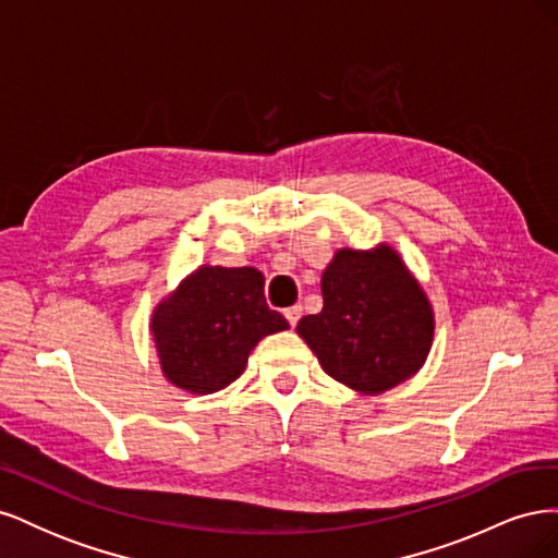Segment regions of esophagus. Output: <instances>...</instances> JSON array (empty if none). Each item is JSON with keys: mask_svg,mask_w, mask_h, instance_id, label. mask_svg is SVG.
Masks as SVG:
<instances>
[{"mask_svg": "<svg viewBox=\"0 0 558 558\" xmlns=\"http://www.w3.org/2000/svg\"><path fill=\"white\" fill-rule=\"evenodd\" d=\"M283 316H286V320H289V324L295 328L300 316H302V307H300V305H293V307H289V310L283 312Z\"/></svg>", "mask_w": 558, "mask_h": 558, "instance_id": "esophagus-1", "label": "esophagus"}]
</instances>
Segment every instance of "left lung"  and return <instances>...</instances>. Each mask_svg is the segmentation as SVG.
<instances>
[{
  "label": "left lung",
  "mask_w": 558,
  "mask_h": 558,
  "mask_svg": "<svg viewBox=\"0 0 558 558\" xmlns=\"http://www.w3.org/2000/svg\"><path fill=\"white\" fill-rule=\"evenodd\" d=\"M320 293L324 310L302 316L295 330L332 379L377 396L426 363L433 307L396 248H340L320 277Z\"/></svg>",
  "instance_id": "8db88e82"
}]
</instances>
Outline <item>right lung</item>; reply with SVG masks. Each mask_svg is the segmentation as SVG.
I'll return each instance as SVG.
<instances>
[{
	"label": "right lung",
	"instance_id": "obj_1",
	"mask_svg": "<svg viewBox=\"0 0 558 558\" xmlns=\"http://www.w3.org/2000/svg\"><path fill=\"white\" fill-rule=\"evenodd\" d=\"M256 267L202 265L150 316L167 381L189 393H216L238 379L265 335L289 328L265 302Z\"/></svg>",
	"mask_w": 558,
	"mask_h": 558
}]
</instances>
